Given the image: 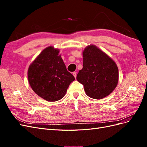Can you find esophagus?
<instances>
[{"label":"esophagus","mask_w":147,"mask_h":147,"mask_svg":"<svg viewBox=\"0 0 147 147\" xmlns=\"http://www.w3.org/2000/svg\"><path fill=\"white\" fill-rule=\"evenodd\" d=\"M72 74H73V75L74 76V77L76 78V77H77V74H76V72H74L73 73H72Z\"/></svg>","instance_id":"34e87169"}]
</instances>
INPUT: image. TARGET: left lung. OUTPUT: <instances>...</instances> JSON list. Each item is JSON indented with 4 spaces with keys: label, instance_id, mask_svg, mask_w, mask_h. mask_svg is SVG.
Listing matches in <instances>:
<instances>
[{
    "label": "left lung",
    "instance_id": "obj_1",
    "mask_svg": "<svg viewBox=\"0 0 147 147\" xmlns=\"http://www.w3.org/2000/svg\"><path fill=\"white\" fill-rule=\"evenodd\" d=\"M83 57V69L78 72L77 80L83 85L86 95L94 99L109 96L118 82V69L116 63L92 45L84 49Z\"/></svg>",
    "mask_w": 147,
    "mask_h": 147
}]
</instances>
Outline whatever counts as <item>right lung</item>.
Here are the masks:
<instances>
[{
	"label": "right lung",
	"instance_id": "right-lung-1",
	"mask_svg": "<svg viewBox=\"0 0 147 147\" xmlns=\"http://www.w3.org/2000/svg\"><path fill=\"white\" fill-rule=\"evenodd\" d=\"M59 52L53 47L46 48L28 69L30 87L47 101L55 102L63 98L69 84L75 80L74 75L67 70Z\"/></svg>",
	"mask_w": 147,
	"mask_h": 147
}]
</instances>
